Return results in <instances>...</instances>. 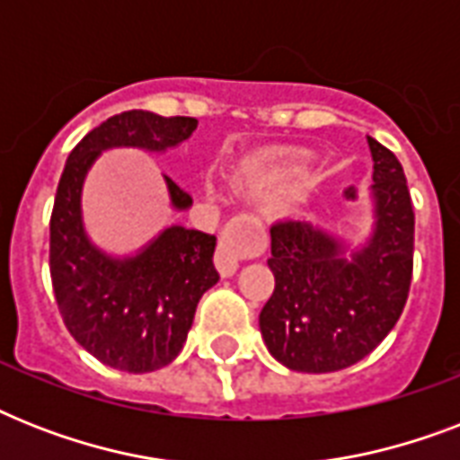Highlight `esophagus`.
I'll use <instances>...</instances> for the list:
<instances>
[{
  "label": "esophagus",
  "mask_w": 460,
  "mask_h": 460,
  "mask_svg": "<svg viewBox=\"0 0 460 460\" xmlns=\"http://www.w3.org/2000/svg\"><path fill=\"white\" fill-rule=\"evenodd\" d=\"M252 252H255V248H252L251 234L241 229L238 219H231V222L224 226L219 245H217V252H215L217 270H219L222 277H231V274L236 272L241 255H252Z\"/></svg>",
  "instance_id": "obj_1"
}]
</instances>
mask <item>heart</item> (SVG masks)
I'll use <instances>...</instances> for the list:
<instances>
[{
	"instance_id": "heart-1",
	"label": "heart",
	"mask_w": 460,
	"mask_h": 460,
	"mask_svg": "<svg viewBox=\"0 0 460 460\" xmlns=\"http://www.w3.org/2000/svg\"><path fill=\"white\" fill-rule=\"evenodd\" d=\"M305 166H307L305 155H288V157L281 162V176L291 179V176H296V173H301Z\"/></svg>"
}]
</instances>
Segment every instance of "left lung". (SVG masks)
I'll list each match as a JSON object with an SVG mask.
<instances>
[{
  "label": "left lung",
  "instance_id": "obj_1",
  "mask_svg": "<svg viewBox=\"0 0 460 460\" xmlns=\"http://www.w3.org/2000/svg\"><path fill=\"white\" fill-rule=\"evenodd\" d=\"M375 159L377 226L346 262L336 241L305 222L272 224L274 294L260 332L279 363L296 372H336L363 360L399 322L413 277L415 215L396 155L367 138Z\"/></svg>",
  "mask_w": 460,
  "mask_h": 460
}]
</instances>
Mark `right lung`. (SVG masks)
<instances>
[{
	"mask_svg": "<svg viewBox=\"0 0 460 460\" xmlns=\"http://www.w3.org/2000/svg\"><path fill=\"white\" fill-rule=\"evenodd\" d=\"M193 117H159L131 110L93 128L71 150L49 219V274L61 320L75 341L100 363L143 375L179 356L198 301L219 281L217 238L172 226L138 258L110 260L95 251L81 226V183L100 150L136 146L164 150L195 131ZM173 208L190 193L166 179Z\"/></svg>",
	"mask_w": 460,
	"mask_h": 460,
	"instance_id": "add662e5",
	"label": "right lung"
}]
</instances>
